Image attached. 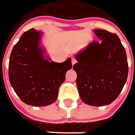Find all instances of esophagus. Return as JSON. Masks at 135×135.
I'll use <instances>...</instances> for the list:
<instances>
[{
    "instance_id": "obj_1",
    "label": "esophagus",
    "mask_w": 135,
    "mask_h": 135,
    "mask_svg": "<svg viewBox=\"0 0 135 135\" xmlns=\"http://www.w3.org/2000/svg\"><path fill=\"white\" fill-rule=\"evenodd\" d=\"M76 59L74 57H73V58H72V64L74 65V64H76Z\"/></svg>"
}]
</instances>
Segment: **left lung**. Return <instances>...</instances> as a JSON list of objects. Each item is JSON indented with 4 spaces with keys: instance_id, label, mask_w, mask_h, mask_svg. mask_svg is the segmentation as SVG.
<instances>
[{
    "instance_id": "obj_1",
    "label": "left lung",
    "mask_w": 135,
    "mask_h": 135,
    "mask_svg": "<svg viewBox=\"0 0 135 135\" xmlns=\"http://www.w3.org/2000/svg\"><path fill=\"white\" fill-rule=\"evenodd\" d=\"M100 41H93L76 55V86L81 100L88 105L101 107L114 101L128 75L124 47L119 37L106 30L96 29Z\"/></svg>"
}]
</instances>
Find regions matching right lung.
Returning a JSON list of instances; mask_svg holds the SVG:
<instances>
[{"label": "right lung", "instance_id": "1", "mask_svg": "<svg viewBox=\"0 0 135 135\" xmlns=\"http://www.w3.org/2000/svg\"><path fill=\"white\" fill-rule=\"evenodd\" d=\"M41 32L31 28L23 33L11 51L8 76L11 86L26 104L42 107L54 103L71 59L62 63L49 62L39 47Z\"/></svg>", "mask_w": 135, "mask_h": 135}]
</instances>
